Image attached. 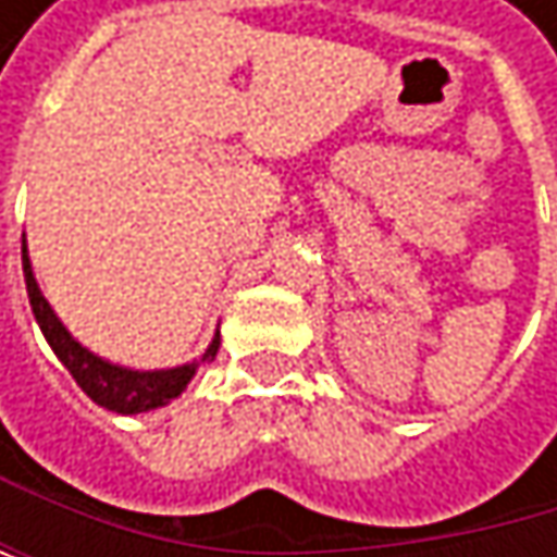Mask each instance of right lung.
Masks as SVG:
<instances>
[{
  "mask_svg": "<svg viewBox=\"0 0 557 557\" xmlns=\"http://www.w3.org/2000/svg\"><path fill=\"white\" fill-rule=\"evenodd\" d=\"M22 271H25V286H28V299H32V312L48 338V345L54 348V355L60 358V364L73 374V381L79 384V389L112 409V412H122V416H135V412H148V409H158V406H168L170 399H176L186 384L193 381L196 368L212 361L215 351H219V332L212 338V345L206 348V355L193 364H183V368H168V371H132V368H122V364H112L99 355H92L89 348H83L66 329L63 322L57 319V312L51 309V302L41 296L38 289V280L32 271V261H28V248L22 242Z\"/></svg>",
  "mask_w": 557,
  "mask_h": 557,
  "instance_id": "right-lung-1",
  "label": "right lung"
}]
</instances>
